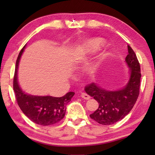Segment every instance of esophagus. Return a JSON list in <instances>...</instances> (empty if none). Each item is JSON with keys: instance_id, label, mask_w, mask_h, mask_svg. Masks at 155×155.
I'll list each match as a JSON object with an SVG mask.
<instances>
[{"instance_id": "obj_1", "label": "esophagus", "mask_w": 155, "mask_h": 155, "mask_svg": "<svg viewBox=\"0 0 155 155\" xmlns=\"http://www.w3.org/2000/svg\"><path fill=\"white\" fill-rule=\"evenodd\" d=\"M80 96H81L82 98L86 99V100H87V99H90V97L89 96V95L87 94V93H84V92H82L81 94H80Z\"/></svg>"}]
</instances>
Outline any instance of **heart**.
Masks as SVG:
<instances>
[{"label": "heart", "instance_id": "heart-1", "mask_svg": "<svg viewBox=\"0 0 155 155\" xmlns=\"http://www.w3.org/2000/svg\"><path fill=\"white\" fill-rule=\"evenodd\" d=\"M106 46V41L101 37H94L89 39L77 48L74 52V59L76 61H81L85 57L94 54ZM108 54H101L97 56L92 62L87 65L86 73L91 75H94L98 73L104 61L107 60Z\"/></svg>", "mask_w": 155, "mask_h": 155}]
</instances>
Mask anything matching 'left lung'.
Listing matches in <instances>:
<instances>
[{
  "mask_svg": "<svg viewBox=\"0 0 155 155\" xmlns=\"http://www.w3.org/2000/svg\"><path fill=\"white\" fill-rule=\"evenodd\" d=\"M128 54L125 61L129 68V78L123 87L110 90L93 82L84 89L85 92L99 103L98 109L90 116L100 124L111 125L123 119L133 109L138 97L140 66L132 48L128 46Z\"/></svg>",
  "mask_w": 155,
  "mask_h": 155,
  "instance_id": "left-lung-1",
  "label": "left lung"
}]
</instances>
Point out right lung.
Listing matches in <instances>:
<instances>
[{"label": "right lung", "mask_w": 155, "mask_h": 155, "mask_svg": "<svg viewBox=\"0 0 155 155\" xmlns=\"http://www.w3.org/2000/svg\"><path fill=\"white\" fill-rule=\"evenodd\" d=\"M26 47L20 51L16 61L13 79V90L18 106L31 121L41 126H51L57 124L64 117L66 105L71 101L75 92H70L61 97L38 96L29 94L21 88L18 82V66L22 54Z\"/></svg>", "instance_id": "add662e5"}]
</instances>
